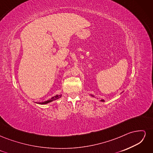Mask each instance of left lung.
Instances as JSON below:
<instances>
[{"label": "left lung", "mask_w": 153, "mask_h": 153, "mask_svg": "<svg viewBox=\"0 0 153 153\" xmlns=\"http://www.w3.org/2000/svg\"><path fill=\"white\" fill-rule=\"evenodd\" d=\"M91 96H92V97H94V96H93V95H91ZM101 101H104V100H101Z\"/></svg>", "instance_id": "obj_1"}]
</instances>
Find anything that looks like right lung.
I'll use <instances>...</instances> for the list:
<instances>
[{
  "mask_svg": "<svg viewBox=\"0 0 153 153\" xmlns=\"http://www.w3.org/2000/svg\"><path fill=\"white\" fill-rule=\"evenodd\" d=\"M61 94H60V95H56V96H55L52 97V98L48 100H47V101H43V102H38V103H36H36H38V104H39V105H45V104H47V103H48L52 102V101H54V100H57V99L61 98Z\"/></svg>",
  "mask_w": 153,
  "mask_h": 153,
  "instance_id": "obj_1",
  "label": "right lung"
}]
</instances>
